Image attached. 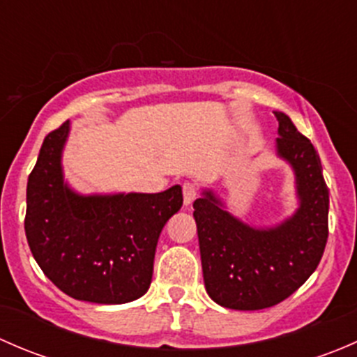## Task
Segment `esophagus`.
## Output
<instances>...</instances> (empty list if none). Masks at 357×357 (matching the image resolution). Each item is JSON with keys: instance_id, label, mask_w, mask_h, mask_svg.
<instances>
[{"instance_id": "1", "label": "esophagus", "mask_w": 357, "mask_h": 357, "mask_svg": "<svg viewBox=\"0 0 357 357\" xmlns=\"http://www.w3.org/2000/svg\"><path fill=\"white\" fill-rule=\"evenodd\" d=\"M197 195H199V188H197L193 183L186 181L185 185H183V200H185V205L192 204V202L197 199Z\"/></svg>"}]
</instances>
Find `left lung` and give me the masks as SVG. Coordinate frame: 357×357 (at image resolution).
Segmentation results:
<instances>
[{
  "label": "left lung",
  "mask_w": 357,
  "mask_h": 357,
  "mask_svg": "<svg viewBox=\"0 0 357 357\" xmlns=\"http://www.w3.org/2000/svg\"><path fill=\"white\" fill-rule=\"evenodd\" d=\"M278 121L276 153L295 172L298 208L273 228H254L229 214L211 190L193 202L202 271L208 297L236 311L271 307L318 268L328 240V186L312 143L289 115Z\"/></svg>",
  "instance_id": "8db88e82"
}]
</instances>
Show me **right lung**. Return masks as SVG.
<instances>
[{"mask_svg":"<svg viewBox=\"0 0 357 357\" xmlns=\"http://www.w3.org/2000/svg\"><path fill=\"white\" fill-rule=\"evenodd\" d=\"M70 122L50 132L29 174L25 236L39 268L68 297L126 304L146 294L162 228L181 186L160 193L81 195L63 181Z\"/></svg>","mask_w":357,"mask_h":357,"instance_id":"right-lung-1","label":"right lung"}]
</instances>
